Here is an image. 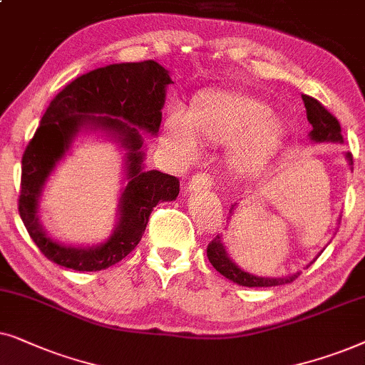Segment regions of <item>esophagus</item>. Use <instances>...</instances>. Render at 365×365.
I'll return each instance as SVG.
<instances>
[{
	"mask_svg": "<svg viewBox=\"0 0 365 365\" xmlns=\"http://www.w3.org/2000/svg\"><path fill=\"white\" fill-rule=\"evenodd\" d=\"M212 187V178L205 173H198L195 177H192L190 182H188L187 190L188 192H202V190H210Z\"/></svg>",
	"mask_w": 365,
	"mask_h": 365,
	"instance_id": "1",
	"label": "esophagus"
}]
</instances>
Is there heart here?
I'll return each instance as SVG.
<instances>
[{"label": "heart", "mask_w": 365, "mask_h": 365, "mask_svg": "<svg viewBox=\"0 0 365 365\" xmlns=\"http://www.w3.org/2000/svg\"><path fill=\"white\" fill-rule=\"evenodd\" d=\"M165 143L185 163L200 158L202 143L225 147L228 172L239 178L260 175L284 143L285 128L270 106L250 95L207 91L190 111L172 108L165 118Z\"/></svg>", "instance_id": "heart-1"}]
</instances>
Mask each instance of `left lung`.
Wrapping results in <instances>:
<instances>
[{"label":"left lung","instance_id":"left-lung-1","mask_svg":"<svg viewBox=\"0 0 365 365\" xmlns=\"http://www.w3.org/2000/svg\"><path fill=\"white\" fill-rule=\"evenodd\" d=\"M302 100H304L305 110H307V120L309 123L312 125L309 138L312 140L314 143H344L341 125H339L337 118H335L334 115H330L317 100L312 98V96L302 95ZM346 160L352 168L354 165L352 155L349 152L346 153ZM235 208H237V203H233L230 207V212H228L230 213V217L233 215V212H235ZM230 217H228V220H230ZM207 257L208 260H210V264L213 265V269L220 272L225 279L232 280L233 284L242 285V287H275V285L290 284V282H294L300 275V272H295V274L285 275V277H259L255 274H250V272L244 270L242 267L237 265L235 262L230 259V255H228L227 252V247L223 244L220 235H217L215 239L212 240V244H208ZM317 257H315L310 264H314V262L317 260Z\"/></svg>","mask_w":365,"mask_h":365}]
</instances>
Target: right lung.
Masks as SVG:
<instances>
[{
  "label": "right lung",
  "instance_id": "add662e5",
  "mask_svg": "<svg viewBox=\"0 0 365 365\" xmlns=\"http://www.w3.org/2000/svg\"><path fill=\"white\" fill-rule=\"evenodd\" d=\"M168 70L157 61L120 63L78 76L51 100L21 160L19 217L41 254L78 272H96L118 264L132 252L160 202L178 197L180 182L158 170H145L143 133L157 137ZM100 133L124 152V182L117 223L96 246L65 245L42 227L39 200L46 182L80 134Z\"/></svg>",
  "mask_w": 365,
  "mask_h": 365
}]
</instances>
